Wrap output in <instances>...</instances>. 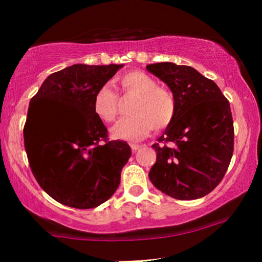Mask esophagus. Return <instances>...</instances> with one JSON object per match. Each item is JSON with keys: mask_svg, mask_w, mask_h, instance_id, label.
<instances>
[{"mask_svg": "<svg viewBox=\"0 0 262 262\" xmlns=\"http://www.w3.org/2000/svg\"><path fill=\"white\" fill-rule=\"evenodd\" d=\"M131 149H132V151H137L138 149H141V145L139 144H131Z\"/></svg>", "mask_w": 262, "mask_h": 262, "instance_id": "esophagus-1", "label": "esophagus"}]
</instances>
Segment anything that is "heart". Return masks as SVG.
Here are the masks:
<instances>
[{
  "instance_id": "b5f03b06",
  "label": "heart",
  "mask_w": 262,
  "mask_h": 262,
  "mask_svg": "<svg viewBox=\"0 0 262 262\" xmlns=\"http://www.w3.org/2000/svg\"><path fill=\"white\" fill-rule=\"evenodd\" d=\"M118 84L125 95L135 96L128 112L111 128V136L121 141H139L152 128L161 131L174 120L177 103L167 88L157 85L144 71L132 70L118 78ZM93 111L103 123H112L118 114V96L110 85L100 87L93 98Z\"/></svg>"
}]
</instances>
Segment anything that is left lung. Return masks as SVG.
<instances>
[{
  "label": "left lung",
  "mask_w": 262,
  "mask_h": 262,
  "mask_svg": "<svg viewBox=\"0 0 262 262\" xmlns=\"http://www.w3.org/2000/svg\"><path fill=\"white\" fill-rule=\"evenodd\" d=\"M146 69L169 87L177 103L174 120L152 145L157 159L150 181L171 198H202L222 181L232 157L230 103L194 68L163 62Z\"/></svg>",
  "instance_id": "obj_1"
}]
</instances>
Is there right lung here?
Wrapping results in <instances>:
<instances>
[{
    "label": "right lung",
    "instance_id": "obj_1",
    "mask_svg": "<svg viewBox=\"0 0 262 262\" xmlns=\"http://www.w3.org/2000/svg\"><path fill=\"white\" fill-rule=\"evenodd\" d=\"M120 68L74 64L50 75L31 99L24 127L28 163L40 187L63 205L93 209L120 184L131 148L108 141L93 111L96 91Z\"/></svg>",
    "mask_w": 262,
    "mask_h": 262
}]
</instances>
